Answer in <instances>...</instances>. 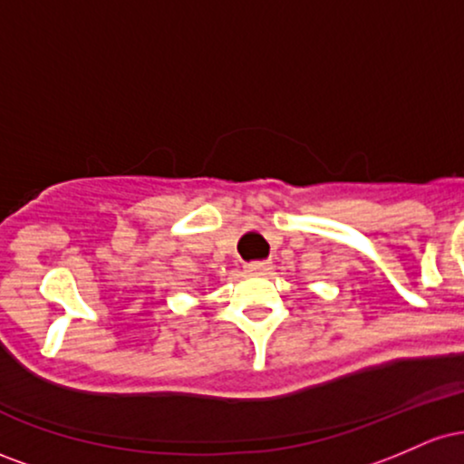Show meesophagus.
<instances>
[{"label": "esophagus", "mask_w": 464, "mask_h": 464, "mask_svg": "<svg viewBox=\"0 0 464 464\" xmlns=\"http://www.w3.org/2000/svg\"><path fill=\"white\" fill-rule=\"evenodd\" d=\"M244 270H246V275L262 276V275H268L270 270H273V266H270V262H250L244 266Z\"/></svg>", "instance_id": "esophagus-1"}]
</instances>
